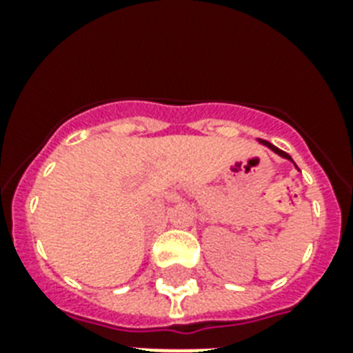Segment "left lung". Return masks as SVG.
Wrapping results in <instances>:
<instances>
[{"label": "left lung", "instance_id": "left-lung-1", "mask_svg": "<svg viewBox=\"0 0 353 353\" xmlns=\"http://www.w3.org/2000/svg\"><path fill=\"white\" fill-rule=\"evenodd\" d=\"M260 143H262V144H265V146H268V148H271V150H273L274 154H279L280 157H284V159H290V161H293V159H291V157H290V154H285L284 150L276 148V146H273V144H271V143H268V141H262V139H260ZM295 166H296V165H295Z\"/></svg>", "mask_w": 353, "mask_h": 353}]
</instances>
